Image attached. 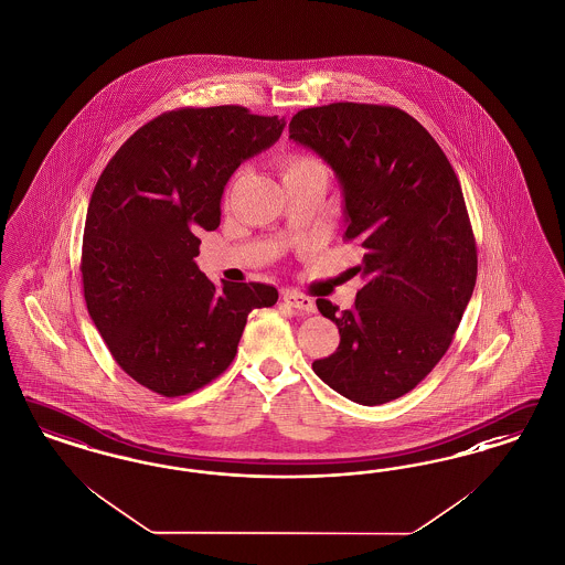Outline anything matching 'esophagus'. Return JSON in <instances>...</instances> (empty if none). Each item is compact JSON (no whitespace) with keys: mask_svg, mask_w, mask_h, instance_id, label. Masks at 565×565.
Segmentation results:
<instances>
[{"mask_svg":"<svg viewBox=\"0 0 565 565\" xmlns=\"http://www.w3.org/2000/svg\"><path fill=\"white\" fill-rule=\"evenodd\" d=\"M284 300L294 307L296 311L302 312H315V302H312V298L309 296H305V294L296 292V290H286L284 292Z\"/></svg>","mask_w":565,"mask_h":565,"instance_id":"34e87169","label":"esophagus"}]
</instances>
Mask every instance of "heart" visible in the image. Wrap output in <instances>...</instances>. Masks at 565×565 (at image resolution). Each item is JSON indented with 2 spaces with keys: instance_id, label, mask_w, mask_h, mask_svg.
I'll return each instance as SVG.
<instances>
[{
  "instance_id": "obj_1",
  "label": "heart",
  "mask_w": 565,
  "mask_h": 565,
  "mask_svg": "<svg viewBox=\"0 0 565 565\" xmlns=\"http://www.w3.org/2000/svg\"><path fill=\"white\" fill-rule=\"evenodd\" d=\"M307 167H319V162L315 158H309V156H292L284 162V177L290 175L294 171L307 169Z\"/></svg>"
}]
</instances>
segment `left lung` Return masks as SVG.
I'll use <instances>...</instances> for the list:
<instances>
[{"label": "left lung", "instance_id": "1", "mask_svg": "<svg viewBox=\"0 0 565 565\" xmlns=\"http://www.w3.org/2000/svg\"><path fill=\"white\" fill-rule=\"evenodd\" d=\"M290 139L333 169L344 239L365 250L354 307L317 300L340 344L312 371L352 403L384 405L438 365L473 292L478 253L461 183L436 139L394 106L305 108L290 120Z\"/></svg>", "mask_w": 565, "mask_h": 565}]
</instances>
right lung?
<instances>
[{"label":"right lung","mask_w":565,"mask_h":565,"mask_svg":"<svg viewBox=\"0 0 565 565\" xmlns=\"http://www.w3.org/2000/svg\"><path fill=\"white\" fill-rule=\"evenodd\" d=\"M286 127L244 106L179 108L139 127L89 200L81 275L87 311L120 370L162 396L206 386L234 361L248 312L273 307L267 284L218 290L198 269V232L221 223L235 169Z\"/></svg>","instance_id":"add662e5"}]
</instances>
